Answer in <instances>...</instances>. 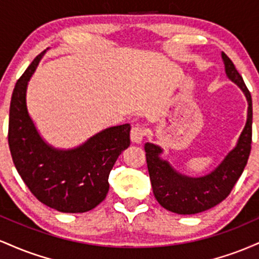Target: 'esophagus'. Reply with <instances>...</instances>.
Returning <instances> with one entry per match:
<instances>
[{"mask_svg": "<svg viewBox=\"0 0 259 259\" xmlns=\"http://www.w3.org/2000/svg\"><path fill=\"white\" fill-rule=\"evenodd\" d=\"M146 135V130H145L144 126L141 125H135L133 126L132 132H130V138H132L133 142H136V144H140L142 141V139Z\"/></svg>", "mask_w": 259, "mask_h": 259, "instance_id": "1", "label": "esophagus"}]
</instances>
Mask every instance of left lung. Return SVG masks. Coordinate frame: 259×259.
Wrapping results in <instances>:
<instances>
[{
    "label": "left lung",
    "instance_id": "1",
    "mask_svg": "<svg viewBox=\"0 0 259 259\" xmlns=\"http://www.w3.org/2000/svg\"><path fill=\"white\" fill-rule=\"evenodd\" d=\"M229 79L245 92L248 101L247 121L240 135L236 147L212 173L201 178H189L175 171L167 160L159 158L160 147L145 144L146 162L153 195L165 209L178 214H196L204 212L224 201L241 177L251 153L252 144V99L242 76L231 59L222 53Z\"/></svg>",
    "mask_w": 259,
    "mask_h": 259
}]
</instances>
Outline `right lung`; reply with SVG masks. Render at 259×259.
<instances>
[{
	"label": "right lung",
	"mask_w": 259,
	"mask_h": 259,
	"mask_svg": "<svg viewBox=\"0 0 259 259\" xmlns=\"http://www.w3.org/2000/svg\"><path fill=\"white\" fill-rule=\"evenodd\" d=\"M44 52L18 79L12 94L8 145L20 178L46 206L63 213H84L106 198L108 177L119 154L130 145V124L108 127L84 145L56 150L38 135L26 109V86Z\"/></svg>",
	"instance_id": "add662e5"
}]
</instances>
